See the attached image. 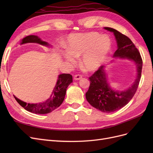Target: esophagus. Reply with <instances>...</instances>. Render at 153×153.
Segmentation results:
<instances>
[{
  "label": "esophagus",
  "mask_w": 153,
  "mask_h": 153,
  "mask_svg": "<svg viewBox=\"0 0 153 153\" xmlns=\"http://www.w3.org/2000/svg\"><path fill=\"white\" fill-rule=\"evenodd\" d=\"M82 76L80 75H75V76H74V80H80L82 79Z\"/></svg>",
  "instance_id": "34e87169"
}]
</instances>
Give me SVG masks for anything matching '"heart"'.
<instances>
[{
	"mask_svg": "<svg viewBox=\"0 0 153 153\" xmlns=\"http://www.w3.org/2000/svg\"><path fill=\"white\" fill-rule=\"evenodd\" d=\"M112 47V41L108 36L96 32L75 33L69 35L66 43V50L62 52L65 61L69 64L76 62L80 57V65L86 71L98 70L107 59Z\"/></svg>",
	"mask_w": 153,
	"mask_h": 153,
	"instance_id": "1",
	"label": "heart"
}]
</instances>
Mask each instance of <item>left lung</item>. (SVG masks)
Instances as JSON below:
<instances>
[{
    "label": "left lung",
    "mask_w": 153,
    "mask_h": 153,
    "mask_svg": "<svg viewBox=\"0 0 153 153\" xmlns=\"http://www.w3.org/2000/svg\"><path fill=\"white\" fill-rule=\"evenodd\" d=\"M104 29L114 33L117 42V49L112 61L117 59L129 60L132 61L137 68L135 81L130 87L123 91L114 89L108 81L106 66H102L89 77L91 84L85 97L89 104L102 112L110 113L122 108L126 105L135 94L141 78L142 60L140 54L131 39L117 30L110 27Z\"/></svg>",
    "instance_id": "8db88e82"
}]
</instances>
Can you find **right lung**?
Instances as JSON below:
<instances>
[{
	"label": "right lung",
	"mask_w": 153,
	"mask_h": 153,
	"mask_svg": "<svg viewBox=\"0 0 153 153\" xmlns=\"http://www.w3.org/2000/svg\"><path fill=\"white\" fill-rule=\"evenodd\" d=\"M38 43L45 47H52V46L48 43L43 41L38 36L30 35L23 38L20 42V45L25 43ZM73 82V77L70 74H60L58 76L57 80L49 98L43 102L37 103H29L23 101L14 96L17 102L23 108L30 112L36 114H46L52 112V111L57 108L61 105L66 96V89L69 85Z\"/></svg>",
	"instance_id": "right-lung-1"
}]
</instances>
